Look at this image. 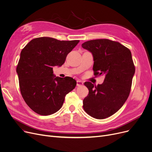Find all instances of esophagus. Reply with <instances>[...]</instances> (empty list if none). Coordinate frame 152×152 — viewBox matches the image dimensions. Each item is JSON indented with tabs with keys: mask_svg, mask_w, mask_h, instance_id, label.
Segmentation results:
<instances>
[{
	"mask_svg": "<svg viewBox=\"0 0 152 152\" xmlns=\"http://www.w3.org/2000/svg\"><path fill=\"white\" fill-rule=\"evenodd\" d=\"M83 85V82L81 80L77 81V86H82Z\"/></svg>",
	"mask_w": 152,
	"mask_h": 152,
	"instance_id": "obj_1",
	"label": "esophagus"
}]
</instances>
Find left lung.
Wrapping results in <instances>:
<instances>
[{"label":"left lung","mask_w":152,"mask_h":152,"mask_svg":"<svg viewBox=\"0 0 152 152\" xmlns=\"http://www.w3.org/2000/svg\"><path fill=\"white\" fill-rule=\"evenodd\" d=\"M82 47L94 57V76L105 74L102 84L86 82L89 94L83 100V108L91 116L105 119L115 114L128 98L135 73L130 50L107 39L91 40Z\"/></svg>","instance_id":"1"}]
</instances>
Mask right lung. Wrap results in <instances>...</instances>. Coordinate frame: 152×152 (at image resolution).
Instances as JSON below:
<instances>
[{
  "mask_svg": "<svg viewBox=\"0 0 152 152\" xmlns=\"http://www.w3.org/2000/svg\"><path fill=\"white\" fill-rule=\"evenodd\" d=\"M79 42L41 37L31 40L22 49L17 67L20 92L35 113L43 116L56 113L66 95L75 88V79L55 77L53 66H61Z\"/></svg>",
  "mask_w": 152,
  "mask_h": 152,
  "instance_id": "obj_1",
  "label": "right lung"
}]
</instances>
